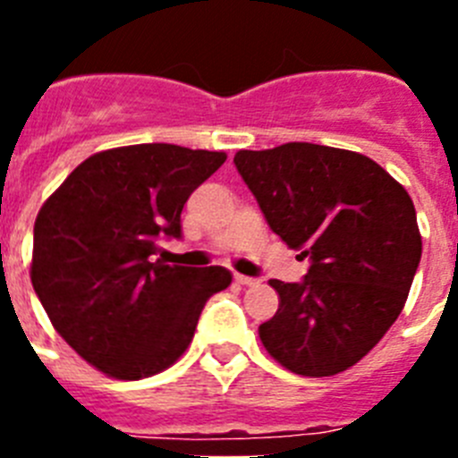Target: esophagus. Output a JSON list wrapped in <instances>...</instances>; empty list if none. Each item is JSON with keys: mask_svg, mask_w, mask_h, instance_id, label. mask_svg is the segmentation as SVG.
Segmentation results:
<instances>
[{"mask_svg": "<svg viewBox=\"0 0 458 458\" xmlns=\"http://www.w3.org/2000/svg\"><path fill=\"white\" fill-rule=\"evenodd\" d=\"M233 279H236L238 284H242V286H252V284H257V277H248V275H233Z\"/></svg>", "mask_w": 458, "mask_h": 458, "instance_id": "obj_1", "label": "esophagus"}]
</instances>
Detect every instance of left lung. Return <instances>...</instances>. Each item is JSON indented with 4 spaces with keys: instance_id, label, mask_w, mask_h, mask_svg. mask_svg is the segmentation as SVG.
<instances>
[{
    "instance_id": "1",
    "label": "left lung",
    "mask_w": 458,
    "mask_h": 458,
    "mask_svg": "<svg viewBox=\"0 0 458 458\" xmlns=\"http://www.w3.org/2000/svg\"><path fill=\"white\" fill-rule=\"evenodd\" d=\"M233 165L270 229L310 259L301 282L270 279L279 310L259 326L266 351L301 376L349 369L406 305L422 259L412 199L371 157L321 144L238 151Z\"/></svg>"
}]
</instances>
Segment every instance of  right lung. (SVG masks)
Instances as JSON below:
<instances>
[{
  "label": "right lung",
  "instance_id": "1",
  "mask_svg": "<svg viewBox=\"0 0 458 458\" xmlns=\"http://www.w3.org/2000/svg\"><path fill=\"white\" fill-rule=\"evenodd\" d=\"M226 156L176 144L100 151L38 210L31 284L52 326L103 374L137 380L183 355L206 301L232 284L222 266H167L181 210Z\"/></svg>",
  "mask_w": 458,
  "mask_h": 458
}]
</instances>
